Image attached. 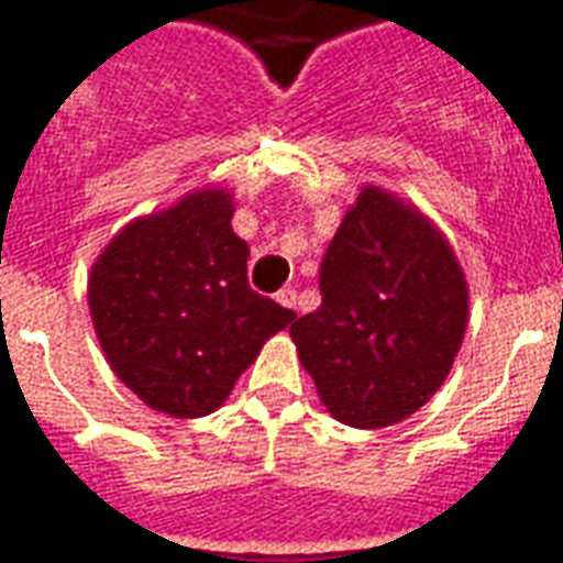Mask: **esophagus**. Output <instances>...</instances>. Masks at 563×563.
<instances>
[{
  "instance_id": "34e87169",
  "label": "esophagus",
  "mask_w": 563,
  "mask_h": 563,
  "mask_svg": "<svg viewBox=\"0 0 563 563\" xmlns=\"http://www.w3.org/2000/svg\"><path fill=\"white\" fill-rule=\"evenodd\" d=\"M278 306H285V309H297V290L294 287H282L276 294Z\"/></svg>"
}]
</instances>
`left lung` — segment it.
I'll return each instance as SVG.
<instances>
[{
    "label": "left lung",
    "mask_w": 563,
    "mask_h": 563,
    "mask_svg": "<svg viewBox=\"0 0 563 563\" xmlns=\"http://www.w3.org/2000/svg\"><path fill=\"white\" fill-rule=\"evenodd\" d=\"M321 306L290 323L327 411L354 429L408 420L453 368L467 330V282L420 209L366 186L321 264Z\"/></svg>",
    "instance_id": "8db88e82"
}]
</instances>
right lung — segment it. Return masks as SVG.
Masks as SVG:
<instances>
[{
	"instance_id": "right-lung-1",
	"label": "right lung",
	"mask_w": 563,
	"mask_h": 563,
	"mask_svg": "<svg viewBox=\"0 0 563 563\" xmlns=\"http://www.w3.org/2000/svg\"><path fill=\"white\" fill-rule=\"evenodd\" d=\"M228 188H197L129 221L89 273V314L113 375L152 411L207 417L297 314L249 287Z\"/></svg>"
}]
</instances>
